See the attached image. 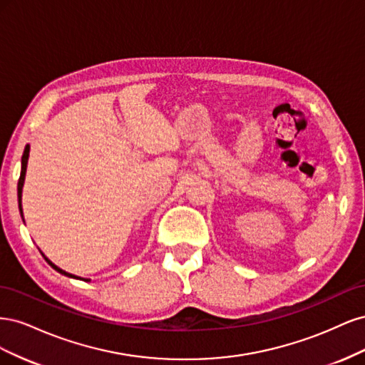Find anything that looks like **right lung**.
<instances>
[{
	"label": "right lung",
	"mask_w": 365,
	"mask_h": 365,
	"mask_svg": "<svg viewBox=\"0 0 365 365\" xmlns=\"http://www.w3.org/2000/svg\"><path fill=\"white\" fill-rule=\"evenodd\" d=\"M29 150H30V148L29 146H26V149H24V153H23V160H21V176H19V181H18V202H19V212H21V216H23V207H21V196H23V185H24V178H26V170H27V161H29ZM48 263L51 264V267L56 269L58 272H61V274H63V275H67V277H74V275H71V274H68V272H65V271H62L61 268H58L56 264L54 263H51L50 260H48ZM76 279V277H74Z\"/></svg>",
	"instance_id": "1"
}]
</instances>
